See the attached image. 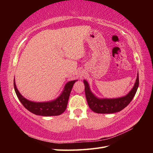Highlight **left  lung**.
<instances>
[{"label": "left lung", "instance_id": "1", "mask_svg": "<svg viewBox=\"0 0 153 153\" xmlns=\"http://www.w3.org/2000/svg\"><path fill=\"white\" fill-rule=\"evenodd\" d=\"M83 83L87 101L91 110L98 114H113L121 111L134 99L139 87V74L130 91L125 96L118 98H99L91 91L87 81L84 79Z\"/></svg>", "mask_w": 153, "mask_h": 153}]
</instances>
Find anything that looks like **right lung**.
<instances>
[{"label":"right lung","mask_w":153,"mask_h":153,"mask_svg":"<svg viewBox=\"0 0 153 153\" xmlns=\"http://www.w3.org/2000/svg\"><path fill=\"white\" fill-rule=\"evenodd\" d=\"M78 79L70 81L66 83L63 91L57 98L50 101L34 102L25 99L19 92L14 80V90L18 99L25 108L35 115L42 116H58L62 114L66 109L70 94L74 84Z\"/></svg>","instance_id":"1"}]
</instances>
